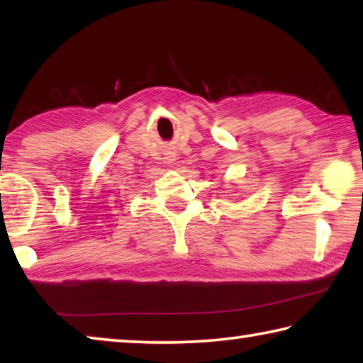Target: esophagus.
Listing matches in <instances>:
<instances>
[{"mask_svg":"<svg viewBox=\"0 0 363 363\" xmlns=\"http://www.w3.org/2000/svg\"><path fill=\"white\" fill-rule=\"evenodd\" d=\"M167 160H168V163H173V162H174V155L167 157Z\"/></svg>","mask_w":363,"mask_h":363,"instance_id":"esophagus-1","label":"esophagus"}]
</instances>
